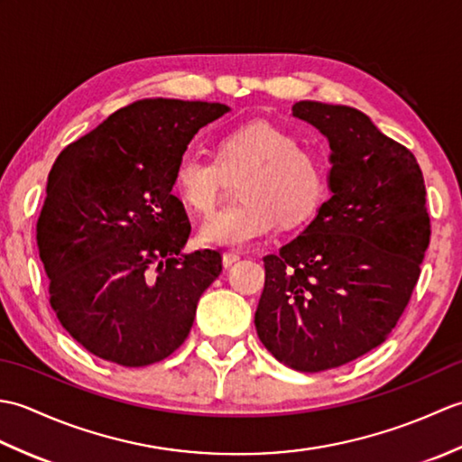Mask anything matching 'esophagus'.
<instances>
[{"label":"esophagus","mask_w":462,"mask_h":462,"mask_svg":"<svg viewBox=\"0 0 462 462\" xmlns=\"http://www.w3.org/2000/svg\"><path fill=\"white\" fill-rule=\"evenodd\" d=\"M240 260V254L238 252H224L222 254V263L226 268H230L234 262H238Z\"/></svg>","instance_id":"34e87169"}]
</instances>
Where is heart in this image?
Masks as SVG:
<instances>
[{
    "label": "heart",
    "instance_id": "heart-1",
    "mask_svg": "<svg viewBox=\"0 0 462 462\" xmlns=\"http://www.w3.org/2000/svg\"><path fill=\"white\" fill-rule=\"evenodd\" d=\"M242 200L210 214L200 240L210 246L244 248L270 234L280 220L298 224L323 199V172L298 141L270 123H250L226 134L218 161L186 152L174 169V190L196 212H210L226 174H240Z\"/></svg>",
    "mask_w": 462,
    "mask_h": 462
}]
</instances>
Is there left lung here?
<instances>
[{
  "label": "left lung",
  "mask_w": 462,
  "mask_h": 462,
  "mask_svg": "<svg viewBox=\"0 0 462 462\" xmlns=\"http://www.w3.org/2000/svg\"><path fill=\"white\" fill-rule=\"evenodd\" d=\"M291 116L326 136L329 199L300 236L263 258L254 323L283 365L316 373L387 339L419 280L430 224L413 152L365 113L300 101Z\"/></svg>",
  "instance_id": "left-lung-1"
}]
</instances>
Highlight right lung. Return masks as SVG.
Masks as SVG:
<instances>
[{
  "mask_svg": "<svg viewBox=\"0 0 462 462\" xmlns=\"http://www.w3.org/2000/svg\"><path fill=\"white\" fill-rule=\"evenodd\" d=\"M228 105L141 99L65 146L47 179L37 246L61 326L93 356L143 367L179 349L218 252H184L174 169Z\"/></svg>",
  "mask_w": 462,
  "mask_h": 462,
  "instance_id": "1",
  "label": "right lung"
}]
</instances>
